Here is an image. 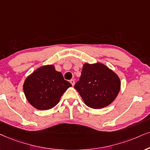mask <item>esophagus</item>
Returning <instances> with one entry per match:
<instances>
[{
    "label": "esophagus",
    "instance_id": "1",
    "mask_svg": "<svg viewBox=\"0 0 150 150\" xmlns=\"http://www.w3.org/2000/svg\"><path fill=\"white\" fill-rule=\"evenodd\" d=\"M70 82H71L72 86H74V84H75V79H71V80H70Z\"/></svg>",
    "mask_w": 150,
    "mask_h": 150
}]
</instances>
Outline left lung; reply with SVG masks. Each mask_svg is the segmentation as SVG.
<instances>
[{"instance_id": "left-lung-1", "label": "left lung", "mask_w": 150, "mask_h": 150, "mask_svg": "<svg viewBox=\"0 0 150 150\" xmlns=\"http://www.w3.org/2000/svg\"><path fill=\"white\" fill-rule=\"evenodd\" d=\"M85 105L93 109L109 105L117 97L120 80L113 71L104 64H85L79 80L74 86Z\"/></svg>"}]
</instances>
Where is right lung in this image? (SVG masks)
<instances>
[{
  "label": "right lung",
  "mask_w": 150,
  "mask_h": 150,
  "mask_svg": "<svg viewBox=\"0 0 150 150\" xmlns=\"http://www.w3.org/2000/svg\"><path fill=\"white\" fill-rule=\"evenodd\" d=\"M71 86L54 66L48 65L39 68L26 78L23 91L34 107L48 110L57 105L64 93Z\"/></svg>",
  "instance_id": "right-lung-1"
}]
</instances>
